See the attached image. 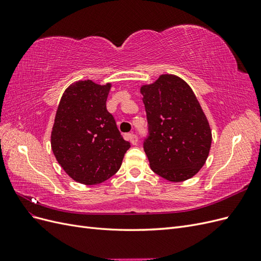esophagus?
<instances>
[{
    "label": "esophagus",
    "instance_id": "1",
    "mask_svg": "<svg viewBox=\"0 0 261 261\" xmlns=\"http://www.w3.org/2000/svg\"><path fill=\"white\" fill-rule=\"evenodd\" d=\"M127 139L130 141L133 145H136L138 141V137L135 135V134H127Z\"/></svg>",
    "mask_w": 261,
    "mask_h": 261
}]
</instances>
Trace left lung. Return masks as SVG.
Here are the masks:
<instances>
[{
	"mask_svg": "<svg viewBox=\"0 0 261 261\" xmlns=\"http://www.w3.org/2000/svg\"><path fill=\"white\" fill-rule=\"evenodd\" d=\"M148 135L144 150L150 168L170 181L193 177L206 162L211 130L195 93L183 80L161 75L140 88Z\"/></svg>",
	"mask_w": 261,
	"mask_h": 261,
	"instance_id": "left-lung-1",
	"label": "left lung"
}]
</instances>
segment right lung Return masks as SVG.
I'll return each mask as SVG.
<instances>
[{
  "mask_svg": "<svg viewBox=\"0 0 261 261\" xmlns=\"http://www.w3.org/2000/svg\"><path fill=\"white\" fill-rule=\"evenodd\" d=\"M111 85L77 82L63 93L51 134V147L67 174L82 184L96 185L120 170L130 148L108 112Z\"/></svg>",
  "mask_w": 261,
  "mask_h": 261,
  "instance_id": "add662e5",
  "label": "right lung"
}]
</instances>
